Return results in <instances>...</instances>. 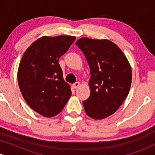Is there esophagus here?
<instances>
[{"label":"esophagus","mask_w":155,"mask_h":155,"mask_svg":"<svg viewBox=\"0 0 155 155\" xmlns=\"http://www.w3.org/2000/svg\"><path fill=\"white\" fill-rule=\"evenodd\" d=\"M80 82H76L73 84V87L74 89H76V88H78V87H80Z\"/></svg>","instance_id":"esophagus-1"}]
</instances>
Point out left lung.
<instances>
[{
	"label": "left lung",
	"mask_w": 155,
	"mask_h": 155,
	"mask_svg": "<svg viewBox=\"0 0 155 155\" xmlns=\"http://www.w3.org/2000/svg\"><path fill=\"white\" fill-rule=\"evenodd\" d=\"M75 44L90 69V96L82 102L84 111L93 119H103L115 113L128 96L132 82L130 65L119 47L108 39L83 37Z\"/></svg>",
	"instance_id": "1"
}]
</instances>
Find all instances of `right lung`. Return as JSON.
Here are the masks:
<instances>
[{"mask_svg":"<svg viewBox=\"0 0 155 155\" xmlns=\"http://www.w3.org/2000/svg\"><path fill=\"white\" fill-rule=\"evenodd\" d=\"M75 37L44 36L25 51L18 71V81L25 100L34 111L53 117L62 111L71 96L58 63Z\"/></svg>","mask_w":155,"mask_h":155,"instance_id":"1","label":"right lung"}]
</instances>
